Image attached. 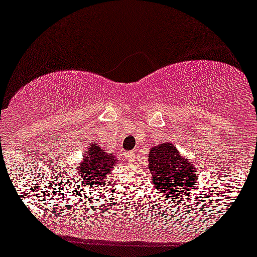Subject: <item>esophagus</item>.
I'll use <instances>...</instances> for the list:
<instances>
[{
    "label": "esophagus",
    "mask_w": 257,
    "mask_h": 257,
    "mask_svg": "<svg viewBox=\"0 0 257 257\" xmlns=\"http://www.w3.org/2000/svg\"><path fill=\"white\" fill-rule=\"evenodd\" d=\"M125 157H126V160H128L129 162H134V160H136V153L129 152V153H126Z\"/></svg>",
    "instance_id": "esophagus-1"
}]
</instances>
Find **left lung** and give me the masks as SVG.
<instances>
[{"instance_id":"left-lung-1","label":"left lung","mask_w":257,"mask_h":257,"mask_svg":"<svg viewBox=\"0 0 257 257\" xmlns=\"http://www.w3.org/2000/svg\"><path fill=\"white\" fill-rule=\"evenodd\" d=\"M150 171L164 198L183 199L191 191L199 174L191 162L181 157L172 143L153 146L148 155ZM185 196V198H186Z\"/></svg>"}]
</instances>
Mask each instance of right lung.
<instances>
[{"label": "right lung", "instance_id": "right-lung-1", "mask_svg": "<svg viewBox=\"0 0 257 257\" xmlns=\"http://www.w3.org/2000/svg\"><path fill=\"white\" fill-rule=\"evenodd\" d=\"M116 157L107 155L99 145L92 143L83 152L82 162L78 166V181L88 188H100L105 184L107 174L116 166Z\"/></svg>", "mask_w": 257, "mask_h": 257}]
</instances>
